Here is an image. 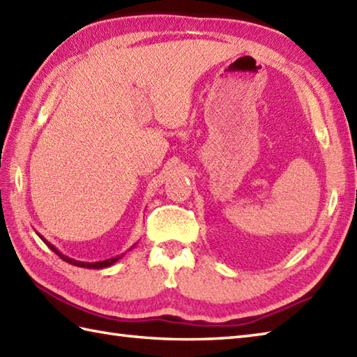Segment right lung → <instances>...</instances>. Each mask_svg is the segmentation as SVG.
<instances>
[{
    "label": "right lung",
    "mask_w": 357,
    "mask_h": 357,
    "mask_svg": "<svg viewBox=\"0 0 357 357\" xmlns=\"http://www.w3.org/2000/svg\"><path fill=\"white\" fill-rule=\"evenodd\" d=\"M39 237H40V236H39ZM40 238H43V237H40ZM43 240H44V238H43ZM44 242L47 243V246L50 248V250H52L53 252H56L57 255H59L63 261L70 263V264H74V266H79V268H88V269H102V268H107V266H111L112 263H115V261L119 260V257H115V259L103 260V261H96V263H85V261H77V260H73V259H70V257H66V255H63L62 252L57 251L56 248H54L52 243H48V242H47V240H44Z\"/></svg>",
    "instance_id": "right-lung-1"
}]
</instances>
